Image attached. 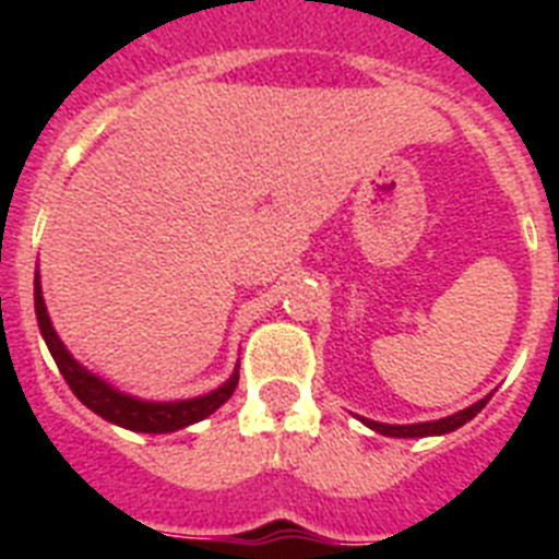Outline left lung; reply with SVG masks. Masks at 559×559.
Listing matches in <instances>:
<instances>
[{
  "label": "left lung",
  "mask_w": 559,
  "mask_h": 559,
  "mask_svg": "<svg viewBox=\"0 0 559 559\" xmlns=\"http://www.w3.org/2000/svg\"><path fill=\"white\" fill-rule=\"evenodd\" d=\"M487 400L484 397L478 400V403H473L471 408H464V412L459 414H451V417L445 419H433V423H417V426H386V423H374V419H364L372 431L383 433V437H433V433H451L456 431V428H462L467 419L476 417L478 412H481L484 406H487Z\"/></svg>",
  "instance_id": "8db88e82"
}]
</instances>
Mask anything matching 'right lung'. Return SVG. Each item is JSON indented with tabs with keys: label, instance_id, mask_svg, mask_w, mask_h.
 I'll return each instance as SVG.
<instances>
[{
	"label": "right lung",
	"instance_id": "add662e5",
	"mask_svg": "<svg viewBox=\"0 0 559 559\" xmlns=\"http://www.w3.org/2000/svg\"><path fill=\"white\" fill-rule=\"evenodd\" d=\"M36 316H38V328H41L44 341H47L49 353L56 358L58 369H61L63 380L69 383V389L75 392V397L81 400L83 406L92 408L95 414H100L103 419L114 423V426H122L128 431H142V433H167V431H179V428L192 426L199 419L210 417L215 408H221L226 400L231 397L237 386V369L224 386L215 389V392L204 394V397H192V400H179V403H147V400L128 397V394L117 392L106 383V380L95 378L92 372L78 364L72 355L67 353V347L61 344V338L52 330V322H49L47 308H44V296L41 285H38L36 276Z\"/></svg>",
	"mask_w": 559,
	"mask_h": 559
}]
</instances>
